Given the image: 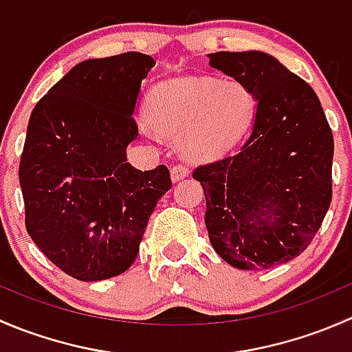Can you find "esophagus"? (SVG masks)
Returning a JSON list of instances; mask_svg holds the SVG:
<instances>
[{
	"label": "esophagus",
	"instance_id": "1",
	"mask_svg": "<svg viewBox=\"0 0 352 352\" xmlns=\"http://www.w3.org/2000/svg\"><path fill=\"white\" fill-rule=\"evenodd\" d=\"M170 175H172L173 182H179V180L186 179V177L189 175V168L184 165H173L172 168H170Z\"/></svg>",
	"mask_w": 352,
	"mask_h": 352
}]
</instances>
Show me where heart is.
<instances>
[{
	"instance_id": "1",
	"label": "heart",
	"mask_w": 352,
	"mask_h": 352,
	"mask_svg": "<svg viewBox=\"0 0 352 352\" xmlns=\"http://www.w3.org/2000/svg\"><path fill=\"white\" fill-rule=\"evenodd\" d=\"M257 100L242 81L179 78L158 85L146 100L149 126L141 131L179 140L194 162H211L233 150L254 120Z\"/></svg>"
}]
</instances>
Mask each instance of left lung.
Instances as JSON below:
<instances>
[{"instance_id":"left-lung-1","label":"left lung","mask_w":352,"mask_h":352,"mask_svg":"<svg viewBox=\"0 0 352 352\" xmlns=\"http://www.w3.org/2000/svg\"><path fill=\"white\" fill-rule=\"evenodd\" d=\"M209 65L247 85L257 100L242 150L196 168L216 254L258 271L298 257L332 201L333 138L314 88L271 54L214 52Z\"/></svg>"}]
</instances>
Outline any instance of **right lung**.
Returning a JSON list of instances; mask_svg holds the SVG:
<instances>
[{
    "label": "right lung",
    "mask_w": 352,
    "mask_h": 352,
    "mask_svg": "<svg viewBox=\"0 0 352 352\" xmlns=\"http://www.w3.org/2000/svg\"><path fill=\"white\" fill-rule=\"evenodd\" d=\"M155 61L141 52L88 59L30 113L20 160L25 226L67 276L102 281L131 267L156 202L172 187L165 165L134 168L126 148L141 81Z\"/></svg>",
    "instance_id": "obj_1"
}]
</instances>
